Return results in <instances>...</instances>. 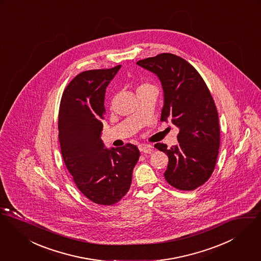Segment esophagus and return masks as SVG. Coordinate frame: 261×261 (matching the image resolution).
<instances>
[{
	"label": "esophagus",
	"mask_w": 261,
	"mask_h": 261,
	"mask_svg": "<svg viewBox=\"0 0 261 261\" xmlns=\"http://www.w3.org/2000/svg\"><path fill=\"white\" fill-rule=\"evenodd\" d=\"M138 148H139V150H140L141 152H143V153H151V152L153 151L151 145L140 144L138 146Z\"/></svg>",
	"instance_id": "obj_1"
}]
</instances>
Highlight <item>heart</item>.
<instances>
[{
	"label": "heart",
	"mask_w": 261,
	"mask_h": 261,
	"mask_svg": "<svg viewBox=\"0 0 261 261\" xmlns=\"http://www.w3.org/2000/svg\"><path fill=\"white\" fill-rule=\"evenodd\" d=\"M147 89H155V87H154L153 85L149 84V83H141V84L137 87V92L140 93V92H142V91H144V90H147Z\"/></svg>",
	"instance_id": "b5f03b06"
}]
</instances>
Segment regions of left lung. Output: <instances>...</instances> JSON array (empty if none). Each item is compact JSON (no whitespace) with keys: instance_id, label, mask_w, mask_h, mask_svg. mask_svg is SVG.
I'll return each mask as SVG.
<instances>
[{"instance_id":"left-lung-1","label":"left lung","mask_w":261,"mask_h":261,"mask_svg":"<svg viewBox=\"0 0 261 261\" xmlns=\"http://www.w3.org/2000/svg\"><path fill=\"white\" fill-rule=\"evenodd\" d=\"M137 65L161 82V121H171L179 128V144L169 149L163 143L155 145L169 158L164 177L179 190H194L209 179L218 156L220 129L213 98L196 69L176 55L163 53Z\"/></svg>"}]
</instances>
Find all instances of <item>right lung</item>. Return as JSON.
Returning a JSON list of instances; mask_svg holds the SVG:
<instances>
[{"mask_svg":"<svg viewBox=\"0 0 261 261\" xmlns=\"http://www.w3.org/2000/svg\"><path fill=\"white\" fill-rule=\"evenodd\" d=\"M121 65L77 75L66 87L59 111V141L78 189L100 205L118 202L129 190L140 152L133 144L106 148L101 139L106 88Z\"/></svg>","mask_w":261,"mask_h":261,"instance_id":"obj_1","label":"right lung"}]
</instances>
